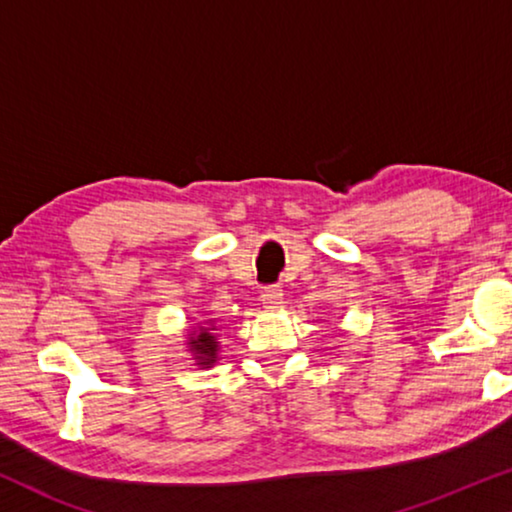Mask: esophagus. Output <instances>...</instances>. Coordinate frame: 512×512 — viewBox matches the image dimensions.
I'll return each mask as SVG.
<instances>
[{
	"label": "esophagus",
	"instance_id": "esophagus-1",
	"mask_svg": "<svg viewBox=\"0 0 512 512\" xmlns=\"http://www.w3.org/2000/svg\"><path fill=\"white\" fill-rule=\"evenodd\" d=\"M262 304L269 306V308H276L278 304H283V290L280 287H266V290H262Z\"/></svg>",
	"mask_w": 512,
	"mask_h": 512
}]
</instances>
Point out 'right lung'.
<instances>
[{
    "instance_id": "1",
    "label": "right lung",
    "mask_w": 512,
    "mask_h": 512,
    "mask_svg": "<svg viewBox=\"0 0 512 512\" xmlns=\"http://www.w3.org/2000/svg\"><path fill=\"white\" fill-rule=\"evenodd\" d=\"M220 331L222 327L215 320L197 322L192 329H187L185 348L190 350L192 362L199 369H211L220 359Z\"/></svg>"
}]
</instances>
